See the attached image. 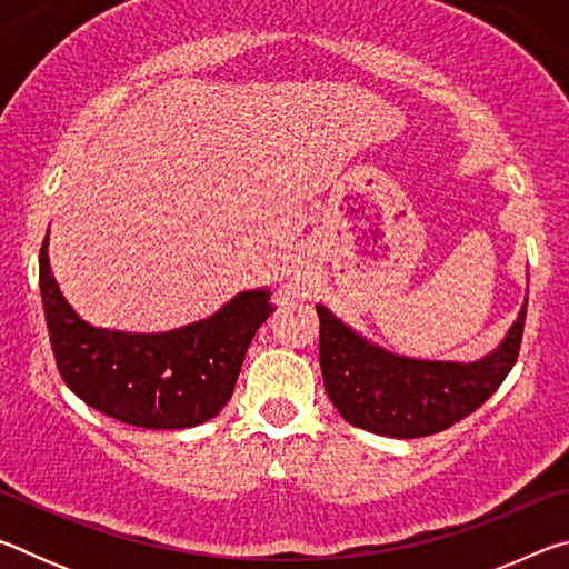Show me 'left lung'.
<instances>
[{
	"label": "left lung",
	"instance_id": "obj_1",
	"mask_svg": "<svg viewBox=\"0 0 569 569\" xmlns=\"http://www.w3.org/2000/svg\"><path fill=\"white\" fill-rule=\"evenodd\" d=\"M316 311L323 387L341 417L373 435L419 439L469 417L499 389L519 356L527 301L499 349L475 363L403 359L361 339L329 308Z\"/></svg>",
	"mask_w": 569,
	"mask_h": 569
}]
</instances>
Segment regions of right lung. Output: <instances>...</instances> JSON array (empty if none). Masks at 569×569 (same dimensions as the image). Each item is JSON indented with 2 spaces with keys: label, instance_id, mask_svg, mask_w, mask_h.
<instances>
[{
  "label": "right lung",
  "instance_id": "obj_1",
  "mask_svg": "<svg viewBox=\"0 0 569 569\" xmlns=\"http://www.w3.org/2000/svg\"><path fill=\"white\" fill-rule=\"evenodd\" d=\"M40 291L67 387L88 407L142 429H188L213 419L233 397L256 331L273 313L266 291H246L210 319L178 331L94 329L72 311L57 286L47 238L40 250Z\"/></svg>",
  "mask_w": 569,
  "mask_h": 569
}]
</instances>
